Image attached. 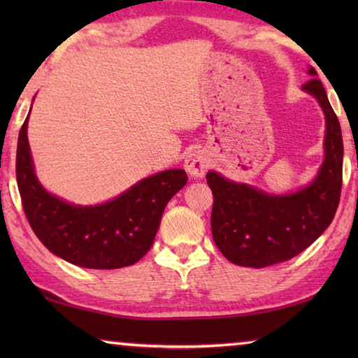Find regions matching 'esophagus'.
<instances>
[{"label":"esophagus","mask_w":358,"mask_h":358,"mask_svg":"<svg viewBox=\"0 0 358 358\" xmlns=\"http://www.w3.org/2000/svg\"><path fill=\"white\" fill-rule=\"evenodd\" d=\"M185 169L194 178L203 177V173L207 172L208 169V159L203 151H192V153L186 157Z\"/></svg>","instance_id":"34e87169"}]
</instances>
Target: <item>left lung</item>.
Masks as SVG:
<instances>
[{
    "label": "left lung",
    "mask_w": 358,
    "mask_h": 358,
    "mask_svg": "<svg viewBox=\"0 0 358 358\" xmlns=\"http://www.w3.org/2000/svg\"><path fill=\"white\" fill-rule=\"evenodd\" d=\"M313 77L317 76L314 68ZM303 90L319 101L325 113V161L310 186L287 196H270L256 187L207 173L213 192L211 232L222 256L252 268L295 257L311 246L335 217L343 185V136L336 113L319 78Z\"/></svg>",
    "instance_id": "1"
}]
</instances>
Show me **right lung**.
Segmentation results:
<instances>
[{
    "label": "right lung",
    "mask_w": 358,
    "mask_h": 358,
    "mask_svg": "<svg viewBox=\"0 0 358 358\" xmlns=\"http://www.w3.org/2000/svg\"><path fill=\"white\" fill-rule=\"evenodd\" d=\"M27 126L28 118L17 143V185L27 220L42 245L85 268L113 270L138 262L153 245L167 202L186 185V172H159L110 202L76 207L48 194L36 178Z\"/></svg>",
    "instance_id": "add662e5"
}]
</instances>
